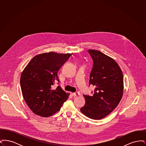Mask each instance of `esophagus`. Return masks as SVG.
<instances>
[{"label": "esophagus", "mask_w": 146, "mask_h": 146, "mask_svg": "<svg viewBox=\"0 0 146 146\" xmlns=\"http://www.w3.org/2000/svg\"><path fill=\"white\" fill-rule=\"evenodd\" d=\"M73 96H79L80 95V94L79 92H73V93H72L71 94Z\"/></svg>", "instance_id": "obj_1"}]
</instances>
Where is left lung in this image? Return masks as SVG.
<instances>
[{
  "mask_svg": "<svg viewBox=\"0 0 146 146\" xmlns=\"http://www.w3.org/2000/svg\"><path fill=\"white\" fill-rule=\"evenodd\" d=\"M88 52L93 60L89 85L95 86V89L92 96L83 95L85 104L80 111L89 118L99 120L111 113L119 104L123 94V75L117 63L110 57L98 50Z\"/></svg>",
  "mask_w": 146,
  "mask_h": 146,
  "instance_id": "1",
  "label": "left lung"
}]
</instances>
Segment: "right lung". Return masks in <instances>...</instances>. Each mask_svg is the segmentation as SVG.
<instances>
[{"mask_svg":"<svg viewBox=\"0 0 146 146\" xmlns=\"http://www.w3.org/2000/svg\"><path fill=\"white\" fill-rule=\"evenodd\" d=\"M72 54L44 53L35 56L23 70L20 78L21 91L28 107L36 115L49 117L60 110L67 100L66 94L58 86L57 72Z\"/></svg>","mask_w":146,"mask_h":146,"instance_id":"1","label":"right lung"}]
</instances>
